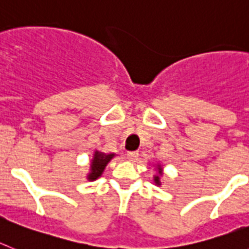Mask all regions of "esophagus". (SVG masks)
<instances>
[{"mask_svg": "<svg viewBox=\"0 0 249 249\" xmlns=\"http://www.w3.org/2000/svg\"><path fill=\"white\" fill-rule=\"evenodd\" d=\"M126 155H127V159H129V160L135 161L138 159V157H139V153H138V151H129Z\"/></svg>", "mask_w": 249, "mask_h": 249, "instance_id": "obj_1", "label": "esophagus"}]
</instances>
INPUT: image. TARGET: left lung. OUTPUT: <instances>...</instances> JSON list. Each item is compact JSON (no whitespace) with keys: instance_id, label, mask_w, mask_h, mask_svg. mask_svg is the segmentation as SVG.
Segmentation results:
<instances>
[{"instance_id":"obj_1","label":"left lung","mask_w":249,"mask_h":249,"mask_svg":"<svg viewBox=\"0 0 249 249\" xmlns=\"http://www.w3.org/2000/svg\"><path fill=\"white\" fill-rule=\"evenodd\" d=\"M161 166L160 165H158V174L157 176H154V183L157 185H161V183H160V177L163 176V172H161Z\"/></svg>"}]
</instances>
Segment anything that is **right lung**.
I'll list each match as a JSON object with an SVG mask.
<instances>
[{
  "mask_svg": "<svg viewBox=\"0 0 249 249\" xmlns=\"http://www.w3.org/2000/svg\"><path fill=\"white\" fill-rule=\"evenodd\" d=\"M114 157H115L114 153H103V151L95 150L91 164H90V173L88 174L89 180H96L99 177H101L105 166Z\"/></svg>",
  "mask_w": 249,
  "mask_h": 249,
  "instance_id": "obj_1",
  "label": "right lung"
}]
</instances>
